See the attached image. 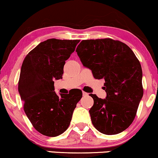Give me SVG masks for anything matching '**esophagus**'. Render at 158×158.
<instances>
[{
	"mask_svg": "<svg viewBox=\"0 0 158 158\" xmlns=\"http://www.w3.org/2000/svg\"><path fill=\"white\" fill-rule=\"evenodd\" d=\"M83 95H84V96H86V95H88V93H86V92L83 91Z\"/></svg>",
	"mask_w": 158,
	"mask_h": 158,
	"instance_id": "34e87169",
	"label": "esophagus"
}]
</instances>
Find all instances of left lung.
<instances>
[{
  "mask_svg": "<svg viewBox=\"0 0 158 158\" xmlns=\"http://www.w3.org/2000/svg\"><path fill=\"white\" fill-rule=\"evenodd\" d=\"M76 51L93 77L105 81L106 98L89 95L92 123L102 134H119L131 125L143 95L139 60L126 44L110 38L83 40Z\"/></svg>",
  "mask_w": 158,
  "mask_h": 158,
  "instance_id": "left-lung-1",
  "label": "left lung"
}]
</instances>
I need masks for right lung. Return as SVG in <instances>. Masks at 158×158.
I'll list each match as a JSON object with an SVG mask.
<instances>
[{"label": "right lung", "instance_id": "obj_1", "mask_svg": "<svg viewBox=\"0 0 158 158\" xmlns=\"http://www.w3.org/2000/svg\"><path fill=\"white\" fill-rule=\"evenodd\" d=\"M79 42L47 40L30 51L23 61L18 84L24 110L33 127L45 136H56L66 131L82 98L80 89L58 96L54 86V80L62 78L65 60Z\"/></svg>", "mask_w": 158, "mask_h": 158}]
</instances>
